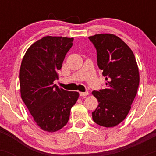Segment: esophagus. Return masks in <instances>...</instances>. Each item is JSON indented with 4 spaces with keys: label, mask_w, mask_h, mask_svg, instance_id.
Wrapping results in <instances>:
<instances>
[{
    "label": "esophagus",
    "mask_w": 156,
    "mask_h": 156,
    "mask_svg": "<svg viewBox=\"0 0 156 156\" xmlns=\"http://www.w3.org/2000/svg\"><path fill=\"white\" fill-rule=\"evenodd\" d=\"M89 94L88 92H80V95L81 97H86Z\"/></svg>",
    "instance_id": "obj_1"
}]
</instances>
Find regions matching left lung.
<instances>
[{"label": "left lung", "instance_id": "left-lung-1", "mask_svg": "<svg viewBox=\"0 0 156 156\" xmlns=\"http://www.w3.org/2000/svg\"><path fill=\"white\" fill-rule=\"evenodd\" d=\"M89 38L96 48L98 65L106 81V88L92 92L99 103L92 119L101 126L112 128L130 112L139 87V68L133 51L117 36L98 34Z\"/></svg>", "mask_w": 156, "mask_h": 156}]
</instances>
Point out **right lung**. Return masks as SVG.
Here are the masks:
<instances>
[{
	"instance_id": "obj_1",
	"label": "right lung",
	"mask_w": 156,
	"mask_h": 156,
	"mask_svg": "<svg viewBox=\"0 0 156 156\" xmlns=\"http://www.w3.org/2000/svg\"><path fill=\"white\" fill-rule=\"evenodd\" d=\"M73 38L47 36L28 48L20 69L23 101L37 125L44 131L55 132L67 125L72 107L79 98L53 84L58 80L66 54Z\"/></svg>"
}]
</instances>
